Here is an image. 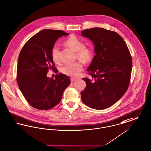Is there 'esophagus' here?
Segmentation results:
<instances>
[{
	"label": "esophagus",
	"mask_w": 151,
	"mask_h": 151,
	"mask_svg": "<svg viewBox=\"0 0 151 151\" xmlns=\"http://www.w3.org/2000/svg\"><path fill=\"white\" fill-rule=\"evenodd\" d=\"M76 81V79H75V78H71V82H74Z\"/></svg>",
	"instance_id": "obj_1"
}]
</instances>
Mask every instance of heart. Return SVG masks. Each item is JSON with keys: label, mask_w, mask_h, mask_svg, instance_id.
<instances>
[{"label": "heart", "mask_w": 151, "mask_h": 151, "mask_svg": "<svg viewBox=\"0 0 151 151\" xmlns=\"http://www.w3.org/2000/svg\"><path fill=\"white\" fill-rule=\"evenodd\" d=\"M64 44L76 52V56L80 60L84 61H89L93 56V50L90 47L83 45V42L76 36H70L64 41ZM59 48L54 45L51 49V57L53 61L57 63L59 61ZM83 65L76 61L72 63H67L61 68V72L69 77H76L82 70Z\"/></svg>", "instance_id": "1"}]
</instances>
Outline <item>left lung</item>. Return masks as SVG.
<instances>
[{
  "instance_id": "obj_1",
  "label": "left lung",
  "mask_w": 151,
  "mask_h": 151,
  "mask_svg": "<svg viewBox=\"0 0 151 151\" xmlns=\"http://www.w3.org/2000/svg\"><path fill=\"white\" fill-rule=\"evenodd\" d=\"M91 40L96 53L87 68L90 78H83L86 87L81 93L83 103L96 110L116 103L128 88L132 61L123 39L114 31L93 28L81 31Z\"/></svg>"
}]
</instances>
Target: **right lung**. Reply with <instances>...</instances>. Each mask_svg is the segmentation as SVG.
<instances>
[{"instance_id": "right-lung-1", "label": "right lung", "mask_w": 151, "mask_h": 151, "mask_svg": "<svg viewBox=\"0 0 151 151\" xmlns=\"http://www.w3.org/2000/svg\"><path fill=\"white\" fill-rule=\"evenodd\" d=\"M69 33L61 30L44 29L27 41L22 49L17 65V82L28 103L34 108L47 110L60 102L65 89L70 84L66 75L47 76L56 70L51 49L56 40Z\"/></svg>"}]
</instances>
